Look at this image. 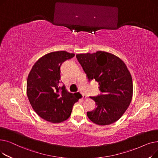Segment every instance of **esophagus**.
<instances>
[{
  "instance_id": "34e87169",
  "label": "esophagus",
  "mask_w": 158,
  "mask_h": 158,
  "mask_svg": "<svg viewBox=\"0 0 158 158\" xmlns=\"http://www.w3.org/2000/svg\"><path fill=\"white\" fill-rule=\"evenodd\" d=\"M86 95H85L84 94H82V99H86Z\"/></svg>"
}]
</instances>
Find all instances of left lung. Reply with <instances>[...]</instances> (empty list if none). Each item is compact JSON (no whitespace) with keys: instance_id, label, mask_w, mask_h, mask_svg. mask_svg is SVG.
<instances>
[{"instance_id":"obj_1","label":"left lung","mask_w":158,"mask_h":158,"mask_svg":"<svg viewBox=\"0 0 158 158\" xmlns=\"http://www.w3.org/2000/svg\"><path fill=\"white\" fill-rule=\"evenodd\" d=\"M76 57L88 80L97 81L102 94L90 97L97 107L87 112L88 117L99 126L117 121L127 110L133 93L132 77L127 66L117 56L104 51L78 54Z\"/></svg>"}]
</instances>
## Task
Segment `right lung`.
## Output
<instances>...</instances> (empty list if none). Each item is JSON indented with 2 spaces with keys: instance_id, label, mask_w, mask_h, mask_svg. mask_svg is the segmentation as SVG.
<instances>
[{
  "instance_id": "add662e5",
  "label": "right lung",
  "mask_w": 158,
  "mask_h": 158,
  "mask_svg": "<svg viewBox=\"0 0 158 158\" xmlns=\"http://www.w3.org/2000/svg\"><path fill=\"white\" fill-rule=\"evenodd\" d=\"M75 56L66 51L48 53L33 65L27 81V95L32 109L45 120L60 123L67 120L79 98L60 88V67ZM62 89L59 92V89Z\"/></svg>"
}]
</instances>
